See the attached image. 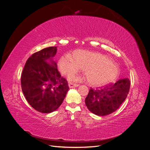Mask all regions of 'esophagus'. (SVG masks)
Wrapping results in <instances>:
<instances>
[{
	"instance_id": "esophagus-1",
	"label": "esophagus",
	"mask_w": 150,
	"mask_h": 150,
	"mask_svg": "<svg viewBox=\"0 0 150 150\" xmlns=\"http://www.w3.org/2000/svg\"><path fill=\"white\" fill-rule=\"evenodd\" d=\"M79 86L78 84H76V83H69V87L70 88H75V87H78Z\"/></svg>"
}]
</instances>
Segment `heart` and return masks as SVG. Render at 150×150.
<instances>
[{
	"label": "heart",
	"mask_w": 150,
	"mask_h": 150,
	"mask_svg": "<svg viewBox=\"0 0 150 150\" xmlns=\"http://www.w3.org/2000/svg\"><path fill=\"white\" fill-rule=\"evenodd\" d=\"M62 74L71 77L81 68L93 85L101 86L111 82L118 74V69L111 59L102 54L84 50L76 51L74 57L70 54L63 55L59 62Z\"/></svg>",
	"instance_id": "obj_1"
}]
</instances>
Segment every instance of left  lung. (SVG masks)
<instances>
[{
    "instance_id": "1",
    "label": "left lung",
    "mask_w": 150,
    "mask_h": 150,
    "mask_svg": "<svg viewBox=\"0 0 150 150\" xmlns=\"http://www.w3.org/2000/svg\"><path fill=\"white\" fill-rule=\"evenodd\" d=\"M130 88L128 78L120 79L115 83L93 89L85 99L86 105L93 114L106 116L115 112L124 102Z\"/></svg>"
}]
</instances>
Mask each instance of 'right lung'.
Here are the masks:
<instances>
[{"mask_svg":"<svg viewBox=\"0 0 150 150\" xmlns=\"http://www.w3.org/2000/svg\"><path fill=\"white\" fill-rule=\"evenodd\" d=\"M56 52V47H49L34 53L21 74V88L26 100L34 110L42 113L56 110L69 89L52 59Z\"/></svg>","mask_w":150,"mask_h":150,"instance_id":"add662e5","label":"right lung"}]
</instances>
